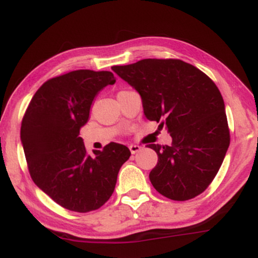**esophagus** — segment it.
Returning <instances> with one entry per match:
<instances>
[{
  "label": "esophagus",
  "mask_w": 258,
  "mask_h": 258,
  "mask_svg": "<svg viewBox=\"0 0 258 258\" xmlns=\"http://www.w3.org/2000/svg\"><path fill=\"white\" fill-rule=\"evenodd\" d=\"M128 148H130V150H131V153H132V154H136V153H138L139 150L142 149V147L137 146V144H131V146H130Z\"/></svg>",
  "instance_id": "obj_1"
}]
</instances>
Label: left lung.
I'll return each mask as SVG.
<instances>
[{"mask_svg": "<svg viewBox=\"0 0 258 258\" xmlns=\"http://www.w3.org/2000/svg\"><path fill=\"white\" fill-rule=\"evenodd\" d=\"M112 72L138 92L144 115L172 138L149 144L158 154L154 188L171 200L193 199L210 185L229 147L226 108L209 76L179 59H143Z\"/></svg>", "mask_w": 258, "mask_h": 258, "instance_id": "left-lung-1", "label": "left lung"}]
</instances>
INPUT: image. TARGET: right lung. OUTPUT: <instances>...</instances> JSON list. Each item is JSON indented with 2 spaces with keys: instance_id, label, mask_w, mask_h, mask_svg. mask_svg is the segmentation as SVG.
I'll list each match as a JSON object with an SVG mask.
<instances>
[{
  "instance_id": "right-lung-1",
  "label": "right lung",
  "mask_w": 258,
  "mask_h": 258,
  "mask_svg": "<svg viewBox=\"0 0 258 258\" xmlns=\"http://www.w3.org/2000/svg\"><path fill=\"white\" fill-rule=\"evenodd\" d=\"M115 81L110 72L64 74L44 82L25 111L20 139L31 178L70 211L90 212L104 205L131 155L119 143H109L90 155L80 137L97 94Z\"/></svg>"
}]
</instances>
